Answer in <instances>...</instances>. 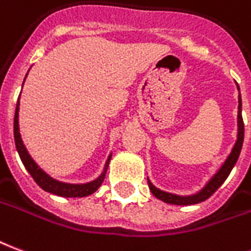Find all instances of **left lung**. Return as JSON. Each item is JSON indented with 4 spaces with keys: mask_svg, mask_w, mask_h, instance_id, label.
<instances>
[{
    "mask_svg": "<svg viewBox=\"0 0 251 251\" xmlns=\"http://www.w3.org/2000/svg\"><path fill=\"white\" fill-rule=\"evenodd\" d=\"M236 88L239 91V87L236 85ZM243 137H245V125H243V120H242V98L241 94L238 96V134H236V141L232 147V150L227 156V159L220 166L215 174L212 175V178L204 185V187L199 190L194 194H189V196H179V194H174V193L164 192L160 190L148 179V186H150L151 192L155 196L156 199L162 200L167 204L173 205H194L202 202L205 200H208L213 193L216 192L219 187L223 185V182L227 179V176L231 173V170L234 168L235 163L238 162V157L241 153L242 145H243Z\"/></svg>",
    "mask_w": 251,
    "mask_h": 251,
    "instance_id": "1",
    "label": "left lung"
}]
</instances>
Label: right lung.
Masks as SVG:
<instances>
[{
    "label": "right lung",
    "mask_w": 251,
    "mask_h": 251,
    "mask_svg": "<svg viewBox=\"0 0 251 251\" xmlns=\"http://www.w3.org/2000/svg\"><path fill=\"white\" fill-rule=\"evenodd\" d=\"M28 75V73H27ZM27 77V76H25ZM25 81V78H24ZM24 84V83H23ZM20 98V96H19ZM19 110H20V99L17 100V106H16L15 113V122H13V133H15V144L16 150L19 152V156L22 159L24 167L27 168V171L31 174V176L34 178V180L39 185L45 192L51 193L55 196H61V197H68V199H73V197H85L89 196L92 193H95L99 186L101 185V182L104 180L106 173H107L108 164L111 160V153L108 155L106 164L103 167V171L96 179L87 182V183H66V182H61L51 178L50 175L47 174L46 171H43L42 168L38 166V163L35 162L34 159L31 157V155L28 153L25 145L23 143L22 134H20V127H19Z\"/></svg>",
    "instance_id": "right-lung-1"
}]
</instances>
